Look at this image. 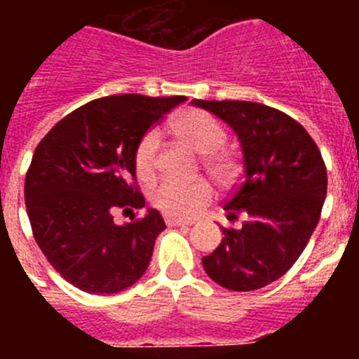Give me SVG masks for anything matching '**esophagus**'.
<instances>
[{
  "label": "esophagus",
  "mask_w": 359,
  "mask_h": 359,
  "mask_svg": "<svg viewBox=\"0 0 359 359\" xmlns=\"http://www.w3.org/2000/svg\"><path fill=\"white\" fill-rule=\"evenodd\" d=\"M165 223L169 224V226H185V224H192L194 221L183 219V217H176V215H165Z\"/></svg>",
  "instance_id": "34e87169"
}]
</instances>
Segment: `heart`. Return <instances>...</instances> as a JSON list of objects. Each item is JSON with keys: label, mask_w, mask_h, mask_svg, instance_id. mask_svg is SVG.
Returning <instances> with one entry per match:
<instances>
[{"label": "heart", "mask_w": 359, "mask_h": 359, "mask_svg": "<svg viewBox=\"0 0 359 359\" xmlns=\"http://www.w3.org/2000/svg\"><path fill=\"white\" fill-rule=\"evenodd\" d=\"M174 135L194 149L199 154H205L203 163L208 172L217 182H228L236 174V161L224 152H215L226 142V133L212 118L208 113L199 109L187 111L176 116L170 123ZM158 149H160V133L149 131L142 136L135 151L136 172L147 177L154 172L158 163ZM212 198V189L207 182H180L176 177H163L151 192V201L174 215H192Z\"/></svg>", "instance_id": "obj_1"}]
</instances>
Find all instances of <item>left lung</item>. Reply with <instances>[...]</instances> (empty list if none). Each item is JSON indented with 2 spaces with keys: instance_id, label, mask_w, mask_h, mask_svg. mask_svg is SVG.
I'll use <instances>...</instances> for the list:
<instances>
[{
  "instance_id": "left-lung-1",
  "label": "left lung",
  "mask_w": 359,
  "mask_h": 359,
  "mask_svg": "<svg viewBox=\"0 0 359 359\" xmlns=\"http://www.w3.org/2000/svg\"><path fill=\"white\" fill-rule=\"evenodd\" d=\"M223 120L239 138L244 174L224 203L241 230L203 257L208 277L230 291L268 286L297 262L320 221L327 170L306 129L282 111L246 100H192Z\"/></svg>"
}]
</instances>
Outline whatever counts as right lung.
I'll list each match as a JSON object with an SVG mask.
<instances>
[{
    "mask_svg": "<svg viewBox=\"0 0 359 359\" xmlns=\"http://www.w3.org/2000/svg\"><path fill=\"white\" fill-rule=\"evenodd\" d=\"M187 97L113 95L97 98L57 122L37 145L25 180V203L41 252L65 280L93 294H113L140 280L160 212L115 224L116 208L145 207L136 180L142 136Z\"/></svg>",
    "mask_w": 359,
    "mask_h": 359,
    "instance_id": "add662e5",
    "label": "right lung"
}]
</instances>
